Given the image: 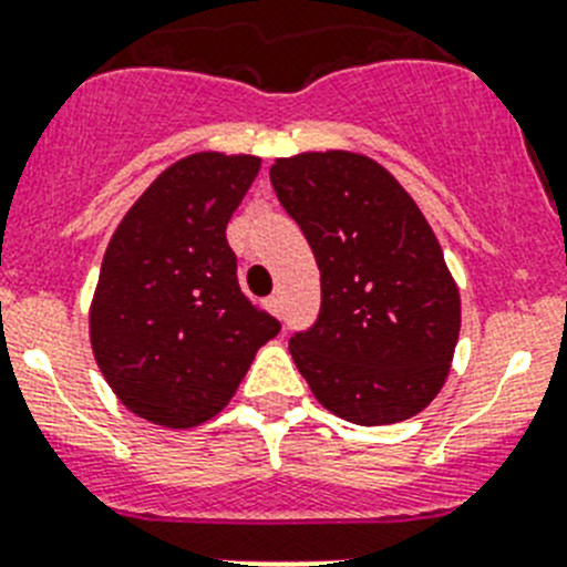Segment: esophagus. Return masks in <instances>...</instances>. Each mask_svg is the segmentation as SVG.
<instances>
[{"label":"esophagus","mask_w":567,"mask_h":567,"mask_svg":"<svg viewBox=\"0 0 567 567\" xmlns=\"http://www.w3.org/2000/svg\"><path fill=\"white\" fill-rule=\"evenodd\" d=\"M266 305L274 316H282V299H279V296H268Z\"/></svg>","instance_id":"1"}]
</instances>
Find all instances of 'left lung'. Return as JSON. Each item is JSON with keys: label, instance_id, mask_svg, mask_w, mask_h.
<instances>
[{"label": "left lung", "instance_id": "8db88e82", "mask_svg": "<svg viewBox=\"0 0 567 567\" xmlns=\"http://www.w3.org/2000/svg\"><path fill=\"white\" fill-rule=\"evenodd\" d=\"M271 184L321 271L319 321L290 338L296 369L347 422L416 416L451 374L462 330V296L422 209L352 151L277 158Z\"/></svg>", "mask_w": 567, "mask_h": 567}]
</instances>
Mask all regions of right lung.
Masks as SVG:
<instances>
[{"instance_id": "right-lung-1", "label": "right lung", "mask_w": 567, "mask_h": 567, "mask_svg": "<svg viewBox=\"0 0 567 567\" xmlns=\"http://www.w3.org/2000/svg\"><path fill=\"white\" fill-rule=\"evenodd\" d=\"M262 158H178L111 235L89 308L94 361L116 400L162 427L204 425L229 405L279 321L237 285L226 224Z\"/></svg>"}]
</instances>
